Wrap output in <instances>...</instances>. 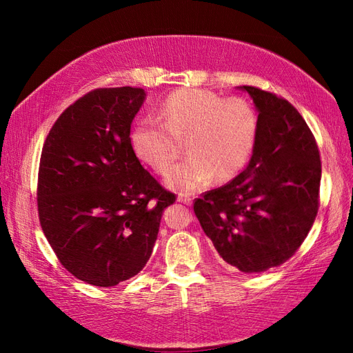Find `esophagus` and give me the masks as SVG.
Returning a JSON list of instances; mask_svg holds the SVG:
<instances>
[{
    "label": "esophagus",
    "instance_id": "1",
    "mask_svg": "<svg viewBox=\"0 0 353 353\" xmlns=\"http://www.w3.org/2000/svg\"><path fill=\"white\" fill-rule=\"evenodd\" d=\"M177 201H181V203H183L186 206H191L192 205V199L188 197V196H179Z\"/></svg>",
    "mask_w": 353,
    "mask_h": 353
}]
</instances>
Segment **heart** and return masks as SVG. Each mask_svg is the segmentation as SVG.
<instances>
[{
    "label": "heart",
    "mask_w": 353,
    "mask_h": 353,
    "mask_svg": "<svg viewBox=\"0 0 353 353\" xmlns=\"http://www.w3.org/2000/svg\"><path fill=\"white\" fill-rule=\"evenodd\" d=\"M163 123L144 118L132 132V147L157 174H167L186 144L188 159L176 165L167 185L179 192L205 188L216 176L230 181L249 162L259 130L258 112L239 97L186 89L170 95L161 109Z\"/></svg>",
    "instance_id": "heart-1"
}]
</instances>
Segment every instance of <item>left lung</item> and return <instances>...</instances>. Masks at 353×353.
<instances>
[{
  "instance_id": "8db88e82",
  "label": "left lung",
  "mask_w": 353,
  "mask_h": 353,
  "mask_svg": "<svg viewBox=\"0 0 353 353\" xmlns=\"http://www.w3.org/2000/svg\"><path fill=\"white\" fill-rule=\"evenodd\" d=\"M252 97L259 130L247 168L194 203L201 229L226 264L261 273L290 259L319 211L321 162L310 127L272 92L239 86Z\"/></svg>"
}]
</instances>
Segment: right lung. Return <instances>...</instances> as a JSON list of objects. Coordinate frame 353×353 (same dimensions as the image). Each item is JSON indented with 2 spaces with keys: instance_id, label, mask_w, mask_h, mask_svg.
Wrapping results in <instances>:
<instances>
[{
  "instance_id": "obj_1",
  "label": "right lung",
  "mask_w": 353,
  "mask_h": 353,
  "mask_svg": "<svg viewBox=\"0 0 353 353\" xmlns=\"http://www.w3.org/2000/svg\"><path fill=\"white\" fill-rule=\"evenodd\" d=\"M141 88H101L51 127L42 148L37 211L61 264L95 287H115L145 267L163 209L176 201L142 167L130 125Z\"/></svg>"
}]
</instances>
